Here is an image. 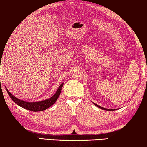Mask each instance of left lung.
<instances>
[{
  "label": "left lung",
  "mask_w": 147,
  "mask_h": 147,
  "mask_svg": "<svg viewBox=\"0 0 147 147\" xmlns=\"http://www.w3.org/2000/svg\"><path fill=\"white\" fill-rule=\"evenodd\" d=\"M93 104H94V105H95L96 107H98V108H100V109H104V110H106V111H114V110H115V109H107V108H102V107H101V106H100L97 105V104H95V103H94V102H93Z\"/></svg>",
  "instance_id": "1"
}]
</instances>
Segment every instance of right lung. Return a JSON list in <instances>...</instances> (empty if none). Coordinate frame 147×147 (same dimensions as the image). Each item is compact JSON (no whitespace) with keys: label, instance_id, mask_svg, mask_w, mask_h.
Listing matches in <instances>:
<instances>
[{"label":"right lung","instance_id":"add662e5","mask_svg":"<svg viewBox=\"0 0 147 147\" xmlns=\"http://www.w3.org/2000/svg\"><path fill=\"white\" fill-rule=\"evenodd\" d=\"M63 86V83H61V85L59 86V88L57 89L55 94L53 96H51V98L39 102H26L25 100H22L21 99L17 98L14 95H13V94H11L7 89L6 88V89L7 91V93H8L9 96H10V98L13 100V101H14V102L17 104L18 106H21V108L32 111H41L49 108V107L53 106L56 102V100H58L59 94L61 93Z\"/></svg>","mask_w":147,"mask_h":147}]
</instances>
